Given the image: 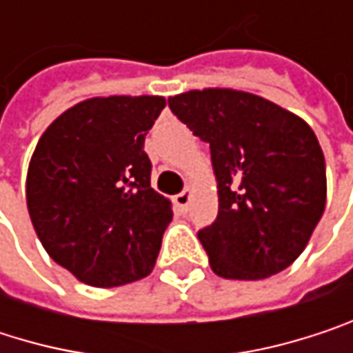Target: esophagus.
<instances>
[{"label":"esophagus","mask_w":353,"mask_h":353,"mask_svg":"<svg viewBox=\"0 0 353 353\" xmlns=\"http://www.w3.org/2000/svg\"><path fill=\"white\" fill-rule=\"evenodd\" d=\"M190 200H192V188H185L183 192H179L176 198H174V202H176V206L179 210H188Z\"/></svg>","instance_id":"esophagus-1"}]
</instances>
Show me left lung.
Listing matches in <instances>:
<instances>
[{
  "mask_svg": "<svg viewBox=\"0 0 353 353\" xmlns=\"http://www.w3.org/2000/svg\"><path fill=\"white\" fill-rule=\"evenodd\" d=\"M210 145L219 214L198 231L216 276L261 280L288 268L325 210V157L313 128L255 94L208 88L170 98Z\"/></svg>",
  "mask_w": 353,
  "mask_h": 353,
  "instance_id": "8db88e82",
  "label": "left lung"
}]
</instances>
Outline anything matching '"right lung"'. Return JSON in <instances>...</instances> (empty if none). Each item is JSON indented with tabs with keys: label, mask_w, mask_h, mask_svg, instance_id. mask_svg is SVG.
Masks as SVG:
<instances>
[{
	"label": "right lung",
	"mask_w": 353,
	"mask_h": 353,
	"mask_svg": "<svg viewBox=\"0 0 353 353\" xmlns=\"http://www.w3.org/2000/svg\"><path fill=\"white\" fill-rule=\"evenodd\" d=\"M161 96L92 98L65 110L40 137L26 204L46 253L79 282L112 288L151 274L174 219L151 188L147 130Z\"/></svg>",
	"instance_id": "obj_1"
}]
</instances>
